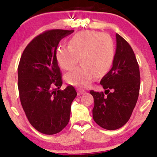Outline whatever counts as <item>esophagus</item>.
I'll list each match as a JSON object with an SVG mask.
<instances>
[{
    "label": "esophagus",
    "mask_w": 157,
    "mask_h": 157,
    "mask_svg": "<svg viewBox=\"0 0 157 157\" xmlns=\"http://www.w3.org/2000/svg\"><path fill=\"white\" fill-rule=\"evenodd\" d=\"M77 91H78V95H81V94H82L85 92V91H84L83 90H81V89H78V90Z\"/></svg>",
    "instance_id": "1"
}]
</instances>
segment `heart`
<instances>
[{"label":"heart","instance_id":"b5f03b06","mask_svg":"<svg viewBox=\"0 0 157 157\" xmlns=\"http://www.w3.org/2000/svg\"><path fill=\"white\" fill-rule=\"evenodd\" d=\"M68 44L58 46L56 57L58 65L65 71L71 70L79 58L82 65L65 76L70 85L86 87L94 75H104L113 66L116 48L109 35L99 32L81 31L70 39Z\"/></svg>","mask_w":157,"mask_h":157}]
</instances>
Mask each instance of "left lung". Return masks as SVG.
Here are the masks:
<instances>
[{"label": "left lung", "instance_id": "left-lung-1", "mask_svg": "<svg viewBox=\"0 0 157 157\" xmlns=\"http://www.w3.org/2000/svg\"><path fill=\"white\" fill-rule=\"evenodd\" d=\"M100 84L106 90L104 93L107 95L103 92L90 91L94 101V121L104 129H118L129 121L138 99L140 87L136 57L130 44L118 34H116L113 66Z\"/></svg>", "mask_w": 157, "mask_h": 157}]
</instances>
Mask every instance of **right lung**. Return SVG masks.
<instances>
[{"label":"right lung","mask_w":157,"mask_h":157,"mask_svg":"<svg viewBox=\"0 0 157 157\" xmlns=\"http://www.w3.org/2000/svg\"><path fill=\"white\" fill-rule=\"evenodd\" d=\"M73 30H48L35 37L23 51L18 65L21 104L33 127L54 135L67 125L71 104L77 96L73 86L60 90L62 75L56 50L63 38Z\"/></svg>","instance_id":"add662e5"}]
</instances>
